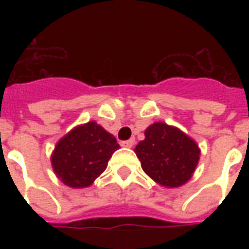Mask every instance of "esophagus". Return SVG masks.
<instances>
[{"instance_id":"1","label":"esophagus","mask_w":249,"mask_h":249,"mask_svg":"<svg viewBox=\"0 0 249 249\" xmlns=\"http://www.w3.org/2000/svg\"><path fill=\"white\" fill-rule=\"evenodd\" d=\"M133 145H135V140L133 139L126 141H121V146H124V148H132Z\"/></svg>"}]
</instances>
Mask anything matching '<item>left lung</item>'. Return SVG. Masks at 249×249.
<instances>
[{
  "mask_svg": "<svg viewBox=\"0 0 249 249\" xmlns=\"http://www.w3.org/2000/svg\"><path fill=\"white\" fill-rule=\"evenodd\" d=\"M145 139L135 148L142 171L165 188H178L189 181L200 160L197 142L178 126L153 123Z\"/></svg>",
  "mask_w": 249,
  "mask_h": 249,
  "instance_id": "left-lung-1",
  "label": "left lung"
}]
</instances>
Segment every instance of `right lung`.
<instances>
[{"label": "right lung", "instance_id": "add662e5", "mask_svg": "<svg viewBox=\"0 0 249 249\" xmlns=\"http://www.w3.org/2000/svg\"><path fill=\"white\" fill-rule=\"evenodd\" d=\"M119 148L113 135L96 121H89L74 126L57 141L51 157L52 168L68 187H90Z\"/></svg>", "mask_w": 249, "mask_h": 249}]
</instances>
